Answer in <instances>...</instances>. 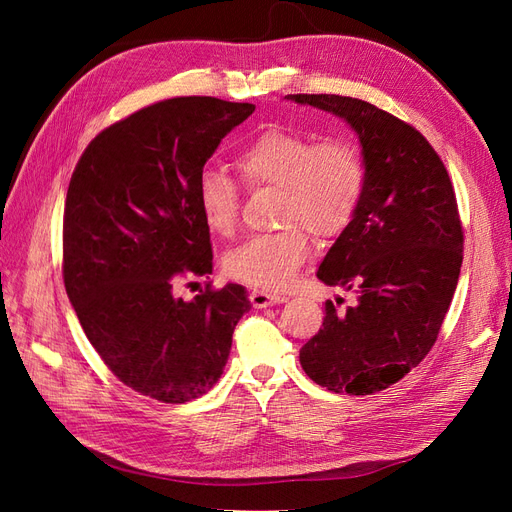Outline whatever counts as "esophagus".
I'll return each instance as SVG.
<instances>
[{
  "mask_svg": "<svg viewBox=\"0 0 512 512\" xmlns=\"http://www.w3.org/2000/svg\"><path fill=\"white\" fill-rule=\"evenodd\" d=\"M250 301L254 307L262 309V307H269V305H277V303H284L286 297L284 294H275V292H265V290H252L250 292Z\"/></svg>",
  "mask_w": 512,
  "mask_h": 512,
  "instance_id": "obj_1",
  "label": "esophagus"
}]
</instances>
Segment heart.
Returning <instances> with one entry per match:
<instances>
[{
  "label": "heart",
  "instance_id": "b5f03b06",
  "mask_svg": "<svg viewBox=\"0 0 512 512\" xmlns=\"http://www.w3.org/2000/svg\"><path fill=\"white\" fill-rule=\"evenodd\" d=\"M235 164L247 188H277L280 230L243 241L224 256L230 277L256 288H286L312 252V239H335L352 222L365 192L361 149L284 128H267L247 141ZM196 203L207 228L230 237L239 224V190L220 170H203Z\"/></svg>",
  "mask_w": 512,
  "mask_h": 512
}]
</instances>
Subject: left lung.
Wrapping results in <instances>:
<instances>
[{
    "label": "left lung",
    "instance_id": "8db88e82",
    "mask_svg": "<svg viewBox=\"0 0 512 512\" xmlns=\"http://www.w3.org/2000/svg\"><path fill=\"white\" fill-rule=\"evenodd\" d=\"M348 121L367 181L361 205L318 269V280L356 292L324 305L322 329L301 348L305 374L333 393L371 395L404 378L436 344L463 260L451 177L427 138L359 98L286 96Z\"/></svg>",
    "mask_w": 512,
    "mask_h": 512
}]
</instances>
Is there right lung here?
I'll return each instance as SVG.
<instances>
[{
	"instance_id": "obj_1",
	"label": "right lung",
	"mask_w": 512,
	"mask_h": 512,
	"mask_svg": "<svg viewBox=\"0 0 512 512\" xmlns=\"http://www.w3.org/2000/svg\"><path fill=\"white\" fill-rule=\"evenodd\" d=\"M254 104L209 96L151 104L102 130L76 164L64 209V284L81 327L136 393L185 404L220 380L250 299L239 284L175 297L211 275L196 181Z\"/></svg>"
}]
</instances>
